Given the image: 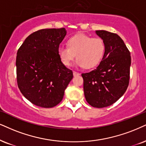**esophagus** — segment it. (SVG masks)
Wrapping results in <instances>:
<instances>
[{
    "mask_svg": "<svg viewBox=\"0 0 146 146\" xmlns=\"http://www.w3.org/2000/svg\"><path fill=\"white\" fill-rule=\"evenodd\" d=\"M80 74L78 73V72H75V71L73 72V75H74V76H79V75H80Z\"/></svg>",
    "mask_w": 146,
    "mask_h": 146,
    "instance_id": "esophagus-1",
    "label": "esophagus"
}]
</instances>
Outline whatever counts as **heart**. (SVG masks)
I'll list each match as a JSON object with an SVG mask.
<instances>
[{"label": "heart", "instance_id": "heart-1", "mask_svg": "<svg viewBox=\"0 0 146 146\" xmlns=\"http://www.w3.org/2000/svg\"><path fill=\"white\" fill-rule=\"evenodd\" d=\"M106 46L100 38L78 34L68 41V47L59 46L58 55L63 64L70 66L76 57V66L87 69L96 67L103 59Z\"/></svg>", "mask_w": 146, "mask_h": 146}]
</instances>
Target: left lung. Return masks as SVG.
<instances>
[{
    "label": "left lung",
    "mask_w": 146,
    "mask_h": 146,
    "mask_svg": "<svg viewBox=\"0 0 146 146\" xmlns=\"http://www.w3.org/2000/svg\"><path fill=\"white\" fill-rule=\"evenodd\" d=\"M105 43L102 60L96 68L82 74L86 100L94 108L111 106L124 95L128 87L131 58L123 39L116 34L96 30Z\"/></svg>",
    "instance_id": "left-lung-1"
}]
</instances>
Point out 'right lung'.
Listing matches in <instances>:
<instances>
[{
  "label": "right lung",
  "instance_id": "add662e5",
  "mask_svg": "<svg viewBox=\"0 0 146 146\" xmlns=\"http://www.w3.org/2000/svg\"><path fill=\"white\" fill-rule=\"evenodd\" d=\"M67 31L63 28L42 29L26 38L16 57L17 85L31 103L49 108L62 102L73 72L58 55Z\"/></svg>",
  "mask_w": 146,
  "mask_h": 146
}]
</instances>
